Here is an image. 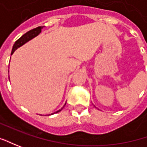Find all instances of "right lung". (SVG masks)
I'll use <instances>...</instances> for the list:
<instances>
[{"instance_id":"right-lung-1","label":"right lung","mask_w":147,"mask_h":147,"mask_svg":"<svg viewBox=\"0 0 147 147\" xmlns=\"http://www.w3.org/2000/svg\"><path fill=\"white\" fill-rule=\"evenodd\" d=\"M42 28L43 27H38V28H34L32 30H30V31H28V32H26L24 35H23L20 38L17 40L16 41H15V43L14 45H13V49H12V52H11V55L14 53V51L17 49L19 47H21L22 45H23L24 44H26L27 42H28L29 40H32L33 38H35L36 36H37L41 32V30H42ZM66 105V103L64 104V106ZM64 106L62 107L61 109H59L58 111H55V112H53L52 114H49V115H53V114H55V113H58L63 108Z\"/></svg>"}]
</instances>
